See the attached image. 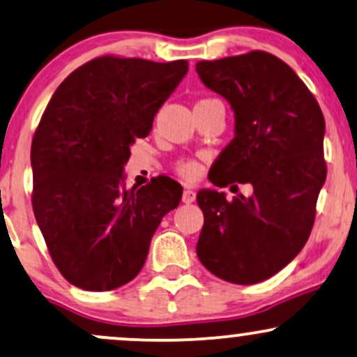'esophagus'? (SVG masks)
<instances>
[{
  "mask_svg": "<svg viewBox=\"0 0 357 357\" xmlns=\"http://www.w3.org/2000/svg\"><path fill=\"white\" fill-rule=\"evenodd\" d=\"M196 201V192L192 190H184L183 191V203L184 204H191Z\"/></svg>",
  "mask_w": 357,
  "mask_h": 357,
  "instance_id": "34e87169",
  "label": "esophagus"
}]
</instances>
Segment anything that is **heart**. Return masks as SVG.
<instances>
[{"mask_svg": "<svg viewBox=\"0 0 357 357\" xmlns=\"http://www.w3.org/2000/svg\"><path fill=\"white\" fill-rule=\"evenodd\" d=\"M206 101V100H203ZM176 171L186 179H195L199 174V165L192 160H181L176 162Z\"/></svg>", "mask_w": 357, "mask_h": 357, "instance_id": "obj_1", "label": "heart"}]
</instances>
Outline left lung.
<instances>
[{"instance_id":"8db88e82","label":"left lung","mask_w":357,"mask_h":357,"mask_svg":"<svg viewBox=\"0 0 357 357\" xmlns=\"http://www.w3.org/2000/svg\"><path fill=\"white\" fill-rule=\"evenodd\" d=\"M196 73L234 113V137L209 181L252 186L233 201L197 192L204 225L196 255L214 276L256 284L289 264L311 234L326 181L324 116L299 76L264 51L199 61Z\"/></svg>"}]
</instances>
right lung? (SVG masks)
<instances>
[{
  "label": "right lung",
  "instance_id": "obj_1",
  "mask_svg": "<svg viewBox=\"0 0 357 357\" xmlns=\"http://www.w3.org/2000/svg\"><path fill=\"white\" fill-rule=\"evenodd\" d=\"M186 73L184 59L102 56L73 71L46 106L31 144L33 211L73 286L111 291L135 279L162 216L178 208L173 179L126 190L124 166Z\"/></svg>",
  "mask_w": 357,
  "mask_h": 357
}]
</instances>
